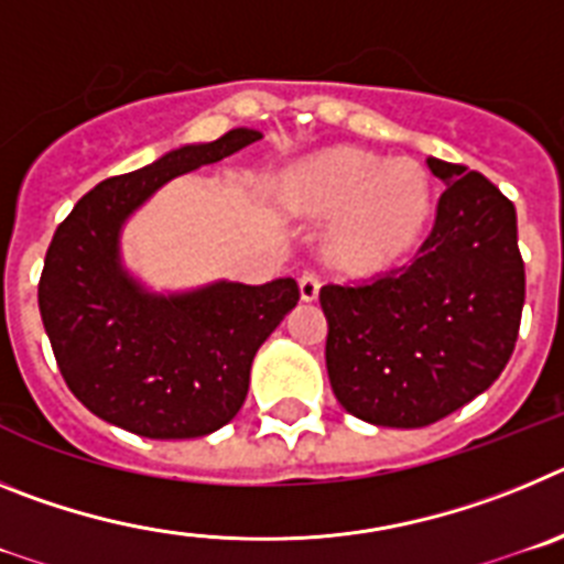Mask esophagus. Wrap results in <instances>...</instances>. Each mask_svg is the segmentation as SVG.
Here are the masks:
<instances>
[{
	"mask_svg": "<svg viewBox=\"0 0 564 564\" xmlns=\"http://www.w3.org/2000/svg\"><path fill=\"white\" fill-rule=\"evenodd\" d=\"M318 288H322V282H318L316 273H302L299 276V293H302V302H313V299L318 296Z\"/></svg>",
	"mask_w": 564,
	"mask_h": 564,
	"instance_id": "obj_1",
	"label": "esophagus"
}]
</instances>
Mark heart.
I'll return each mask as SVG.
<instances>
[{"mask_svg": "<svg viewBox=\"0 0 564 564\" xmlns=\"http://www.w3.org/2000/svg\"><path fill=\"white\" fill-rule=\"evenodd\" d=\"M432 181L410 158L383 161L356 147L299 161L279 186L293 217L330 220L327 253L347 271H381L421 242L432 220Z\"/></svg>", "mask_w": 564, "mask_h": 564, "instance_id": "heart-1", "label": "heart"}]
</instances>
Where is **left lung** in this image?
Segmentation results:
<instances>
[{
  "instance_id": "8db88e82",
  "label": "left lung",
  "mask_w": 564,
  "mask_h": 564,
  "mask_svg": "<svg viewBox=\"0 0 564 564\" xmlns=\"http://www.w3.org/2000/svg\"><path fill=\"white\" fill-rule=\"evenodd\" d=\"M446 186L410 265L325 285L327 376L344 410L417 430L486 392L514 352L525 302L517 212L480 172L426 158Z\"/></svg>"
}]
</instances>
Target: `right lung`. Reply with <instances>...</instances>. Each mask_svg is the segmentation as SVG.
Masks as SVG:
<instances>
[{
	"label": "right lung",
	"instance_id": "add662e5",
	"mask_svg": "<svg viewBox=\"0 0 564 564\" xmlns=\"http://www.w3.org/2000/svg\"><path fill=\"white\" fill-rule=\"evenodd\" d=\"M259 138V129L237 127L212 143L169 149L138 172L98 183L53 234L39 311L69 392L101 421L186 441L226 426L246 401L253 356L296 307V279L152 291L123 265L121 234L169 181Z\"/></svg>",
	"mask_w": 564,
	"mask_h": 564
}]
</instances>
